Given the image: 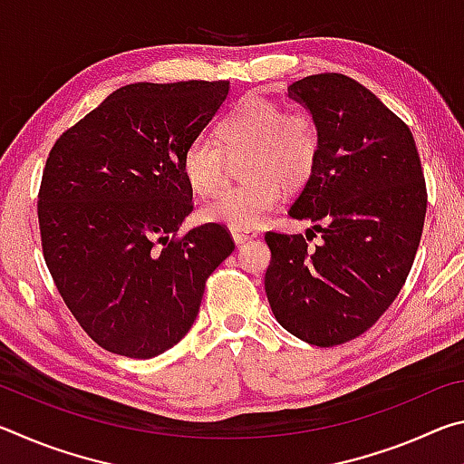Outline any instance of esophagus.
Here are the masks:
<instances>
[{"label": "esophagus", "instance_id": "esophagus-1", "mask_svg": "<svg viewBox=\"0 0 464 464\" xmlns=\"http://www.w3.org/2000/svg\"><path fill=\"white\" fill-rule=\"evenodd\" d=\"M231 235H233V239H235V243H237V246H243V243H247V241L257 237L256 231H239V229H233Z\"/></svg>", "mask_w": 464, "mask_h": 464}]
</instances>
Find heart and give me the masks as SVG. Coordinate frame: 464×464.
Returning <instances> with one entry per match:
<instances>
[{"label":"heart","mask_w":464,"mask_h":464,"mask_svg":"<svg viewBox=\"0 0 464 464\" xmlns=\"http://www.w3.org/2000/svg\"><path fill=\"white\" fill-rule=\"evenodd\" d=\"M217 140L196 137L182 155V171L196 194L217 192L227 179V157L247 153L241 186L202 204L200 218L231 229H256L278 207L285 190L309 182L321 153L317 121L304 108L246 96L217 127Z\"/></svg>","instance_id":"heart-1"}]
</instances>
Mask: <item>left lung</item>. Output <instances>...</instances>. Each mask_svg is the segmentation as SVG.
Segmentation results:
<instances>
[{
  "instance_id": "left-lung-1",
  "label": "left lung",
  "mask_w": 464,
  "mask_h": 464,
  "mask_svg": "<svg viewBox=\"0 0 464 464\" xmlns=\"http://www.w3.org/2000/svg\"><path fill=\"white\" fill-rule=\"evenodd\" d=\"M321 135L317 168L288 215L321 233L268 231L266 295L298 340L332 348L371 329L395 301L418 254L428 208L413 135L371 90L342 73L288 85Z\"/></svg>"
}]
</instances>
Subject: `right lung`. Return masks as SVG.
<instances>
[{
  "label": "right lung",
  "instance_id": "add662e5",
  "mask_svg": "<svg viewBox=\"0 0 464 464\" xmlns=\"http://www.w3.org/2000/svg\"><path fill=\"white\" fill-rule=\"evenodd\" d=\"M229 82L130 83L53 145L38 190L43 256L77 324L100 348L153 358L198 315L204 286L235 243L192 213L182 155Z\"/></svg>",
  "mask_w": 464,
  "mask_h": 464
}]
</instances>
